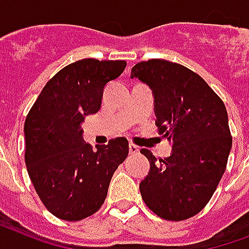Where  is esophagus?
Returning a JSON list of instances; mask_svg holds the SVG:
<instances>
[{
    "label": "esophagus",
    "mask_w": 249,
    "mask_h": 249,
    "mask_svg": "<svg viewBox=\"0 0 249 249\" xmlns=\"http://www.w3.org/2000/svg\"><path fill=\"white\" fill-rule=\"evenodd\" d=\"M128 148H130V153H131V155H135V153H138V152H139V146L135 145V144H132V142H130V145H128Z\"/></svg>",
    "instance_id": "esophagus-1"
}]
</instances>
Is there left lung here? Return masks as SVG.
Listing matches in <instances>:
<instances>
[{
	"mask_svg": "<svg viewBox=\"0 0 249 249\" xmlns=\"http://www.w3.org/2000/svg\"><path fill=\"white\" fill-rule=\"evenodd\" d=\"M131 78L149 86L156 126L173 140L171 155L160 161L140 151L151 163L139 186L142 200L163 219L191 218L209 203L226 170L232 138L225 104L200 75L170 61L136 63Z\"/></svg>",
	"mask_w": 249,
	"mask_h": 249,
	"instance_id": "8db88e82",
	"label": "left lung"
}]
</instances>
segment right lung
<instances>
[{
  "instance_id": "add662e5",
  "label": "right lung",
  "mask_w": 249,
  "mask_h": 249,
  "mask_svg": "<svg viewBox=\"0 0 249 249\" xmlns=\"http://www.w3.org/2000/svg\"><path fill=\"white\" fill-rule=\"evenodd\" d=\"M126 61L86 58L46 83L24 122L26 166L38 197L57 218L80 221L101 208L111 177L128 155L126 138L92 146L82 123L100 110L104 88Z\"/></svg>"
}]
</instances>
